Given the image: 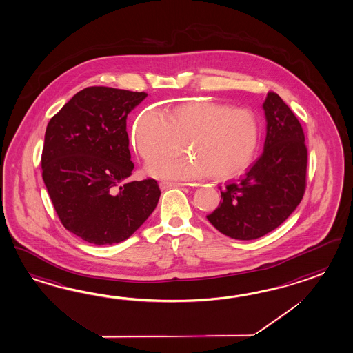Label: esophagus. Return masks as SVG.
Instances as JSON below:
<instances>
[{
  "label": "esophagus",
  "mask_w": 353,
  "mask_h": 353,
  "mask_svg": "<svg viewBox=\"0 0 353 353\" xmlns=\"http://www.w3.org/2000/svg\"><path fill=\"white\" fill-rule=\"evenodd\" d=\"M183 183H179V182H167V181H161L159 182V188L161 190H167L170 188H180Z\"/></svg>",
  "instance_id": "obj_1"
}]
</instances>
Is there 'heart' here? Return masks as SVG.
I'll return each mask as SVG.
<instances>
[{"label":"heart","instance_id":"1","mask_svg":"<svg viewBox=\"0 0 353 353\" xmlns=\"http://www.w3.org/2000/svg\"><path fill=\"white\" fill-rule=\"evenodd\" d=\"M261 121L247 108L190 101L165 114L147 110L134 124V147L147 163L173 157L185 141L188 157L149 167L150 174L167 180H195L206 173L227 180L247 170L259 153Z\"/></svg>","mask_w":353,"mask_h":353}]
</instances>
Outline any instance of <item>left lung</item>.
<instances>
[{
  "label": "left lung",
  "mask_w": 353,
  "mask_h": 353,
  "mask_svg": "<svg viewBox=\"0 0 353 353\" xmlns=\"http://www.w3.org/2000/svg\"><path fill=\"white\" fill-rule=\"evenodd\" d=\"M267 133L262 156L238 180L220 186L219 206L206 218L220 233L251 241L290 216L306 186L307 149L298 118L274 92L263 102Z\"/></svg>",
  "instance_id": "left-lung-1"
}]
</instances>
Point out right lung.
Segmentation results:
<instances>
[{
  "instance_id": "1",
  "label": "right lung",
  "mask_w": 353,
  "mask_h": 353,
  "mask_svg": "<svg viewBox=\"0 0 353 353\" xmlns=\"http://www.w3.org/2000/svg\"><path fill=\"white\" fill-rule=\"evenodd\" d=\"M148 94L112 87L83 88L48 123L43 180L63 227L88 243H120L156 209L157 181L126 182V118Z\"/></svg>"
}]
</instances>
